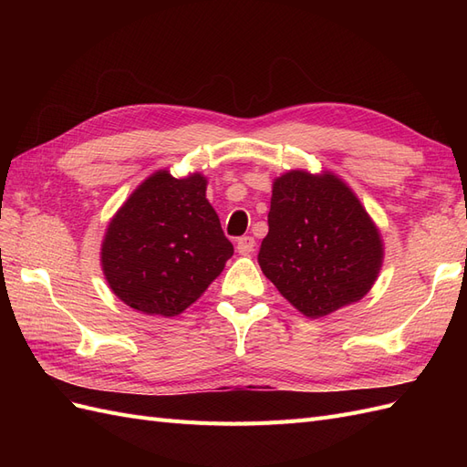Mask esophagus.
<instances>
[{"mask_svg": "<svg viewBox=\"0 0 467 467\" xmlns=\"http://www.w3.org/2000/svg\"><path fill=\"white\" fill-rule=\"evenodd\" d=\"M235 247H237V251H239V253H244V255H245V253H251V251H253V247H255V239H253L251 235L239 237Z\"/></svg>", "mask_w": 467, "mask_h": 467, "instance_id": "34e87169", "label": "esophagus"}]
</instances>
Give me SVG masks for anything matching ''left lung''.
I'll return each instance as SVG.
<instances>
[{"label":"left lung","instance_id":"left-lung-1","mask_svg":"<svg viewBox=\"0 0 467 467\" xmlns=\"http://www.w3.org/2000/svg\"><path fill=\"white\" fill-rule=\"evenodd\" d=\"M381 255L374 222L343 181L306 171L275 181L257 261L304 316L323 317L360 300L374 285Z\"/></svg>","mask_w":467,"mask_h":467}]
</instances>
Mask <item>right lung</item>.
<instances>
[{
	"instance_id": "1",
	"label": "right lung",
	"mask_w": 467,
	"mask_h": 467,
	"mask_svg": "<svg viewBox=\"0 0 467 467\" xmlns=\"http://www.w3.org/2000/svg\"><path fill=\"white\" fill-rule=\"evenodd\" d=\"M234 245L206 201V179H146L110 220L103 271L119 298L148 316H179L201 298Z\"/></svg>"
}]
</instances>
